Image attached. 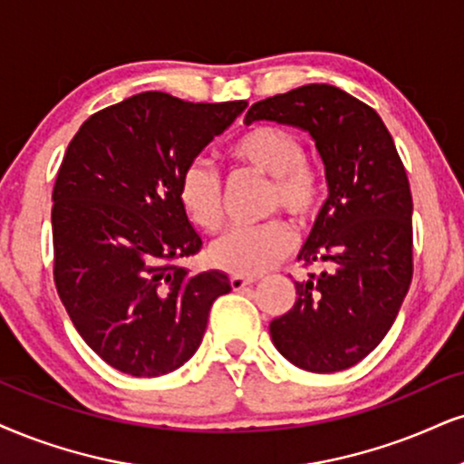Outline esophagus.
I'll return each mask as SVG.
<instances>
[{
  "instance_id": "esophagus-1",
  "label": "esophagus",
  "mask_w": 464,
  "mask_h": 464,
  "mask_svg": "<svg viewBox=\"0 0 464 464\" xmlns=\"http://www.w3.org/2000/svg\"><path fill=\"white\" fill-rule=\"evenodd\" d=\"M254 282H256V277H245V276H232L230 277V285L234 290H241V288H245V285H249Z\"/></svg>"
}]
</instances>
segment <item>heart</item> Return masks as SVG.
<instances>
[{"label": "heart", "mask_w": 464, "mask_h": 464, "mask_svg": "<svg viewBox=\"0 0 464 464\" xmlns=\"http://www.w3.org/2000/svg\"><path fill=\"white\" fill-rule=\"evenodd\" d=\"M234 161L258 174L271 176V206L282 208L296 221L316 213L320 199L318 176L305 163V146L293 130L271 124L251 127L227 148ZM176 196L182 213L204 232L221 226V180L204 159H193L182 168ZM293 232L284 221H268L256 227H232L210 245L208 260L219 271L254 277L276 266L293 249Z\"/></svg>", "instance_id": "1"}]
</instances>
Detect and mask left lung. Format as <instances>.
Segmentation results:
<instances>
[{
    "instance_id": "8db88e82",
    "label": "left lung",
    "mask_w": 464,
    "mask_h": 464,
    "mask_svg": "<svg viewBox=\"0 0 464 464\" xmlns=\"http://www.w3.org/2000/svg\"><path fill=\"white\" fill-rule=\"evenodd\" d=\"M301 129L316 144L329 198L299 251L323 271L295 282L293 310L268 324L279 353L318 374L359 363L392 329L413 277V198L379 113L344 90L310 83L254 102L245 124Z\"/></svg>"
}]
</instances>
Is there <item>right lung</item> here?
I'll return each mask as SVG.
<instances>
[{"label": "right lung", "mask_w": 464, "mask_h": 464, "mask_svg": "<svg viewBox=\"0 0 464 464\" xmlns=\"http://www.w3.org/2000/svg\"><path fill=\"white\" fill-rule=\"evenodd\" d=\"M245 107L141 92L90 116L68 144L51 210L55 288L85 344L124 374L179 370L232 290L226 273L179 266L202 238L176 182Z\"/></svg>", "instance_id": "right-lung-1"}]
</instances>
